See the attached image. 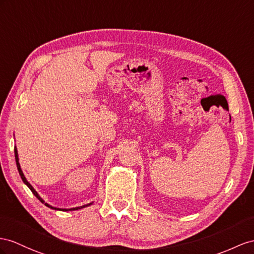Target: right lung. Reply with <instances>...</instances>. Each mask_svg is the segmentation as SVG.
I'll use <instances>...</instances> for the list:
<instances>
[{"label": "right lung", "mask_w": 254, "mask_h": 254, "mask_svg": "<svg viewBox=\"0 0 254 254\" xmlns=\"http://www.w3.org/2000/svg\"><path fill=\"white\" fill-rule=\"evenodd\" d=\"M15 158H16V164H17V168H18V172H19V175H20L21 176V179H22V181L23 183L27 185L28 187H29V189L32 191V193H33L35 196L40 199L43 204H45L46 205L47 207H49V208H51V209H56V210H63V211H67V210H77V209H80V208H83V207H87V206H89V205H91V204H87V205H83V206H80V207H76V208H70V209H59V208H56V207H53V206H50V205H48L47 203H45L44 201V199L40 196V195H38V193L33 189V187H32L29 183H28V180L25 179V177H24V175H23V173H22V171H21V168H20V164H19V160H18V153H17V149H16V147H15Z\"/></svg>", "instance_id": "add662e5"}]
</instances>
